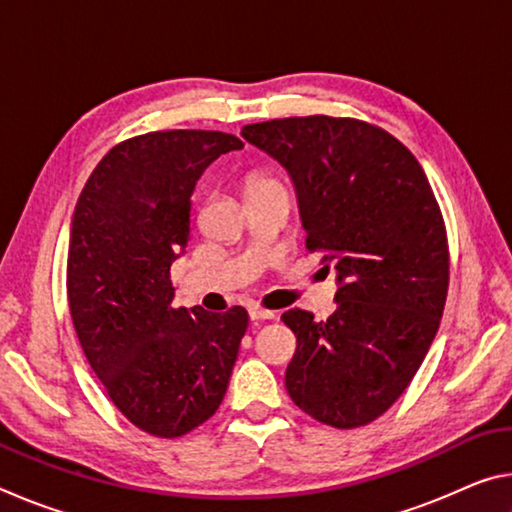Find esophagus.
Returning a JSON list of instances; mask_svg holds the SVG:
<instances>
[{"mask_svg": "<svg viewBox=\"0 0 512 512\" xmlns=\"http://www.w3.org/2000/svg\"><path fill=\"white\" fill-rule=\"evenodd\" d=\"M248 316L250 320H273L275 318V311H268V309H262V307H250L248 309Z\"/></svg>", "mask_w": 512, "mask_h": 512, "instance_id": "esophagus-1", "label": "esophagus"}]
</instances>
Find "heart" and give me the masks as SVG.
Returning a JSON list of instances; mask_svg holds the SVG:
<instances>
[{
	"label": "heart",
	"mask_w": 512,
	"mask_h": 512,
	"mask_svg": "<svg viewBox=\"0 0 512 512\" xmlns=\"http://www.w3.org/2000/svg\"><path fill=\"white\" fill-rule=\"evenodd\" d=\"M266 187H282V185L271 176H262V173H255V176L248 178L246 192H250V189H266Z\"/></svg>",
	"instance_id": "obj_1"
}]
</instances>
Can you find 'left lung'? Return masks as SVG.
I'll return each instance as SVG.
<instances>
[{
  "mask_svg": "<svg viewBox=\"0 0 512 512\" xmlns=\"http://www.w3.org/2000/svg\"><path fill=\"white\" fill-rule=\"evenodd\" d=\"M241 137L289 173L307 248L336 273L327 320L293 307L287 391L318 422L379 418L427 357L443 318L449 253L418 160L377 126L325 115L248 124Z\"/></svg>",
  "mask_w": 512,
  "mask_h": 512,
  "instance_id": "left-lung-1",
  "label": "left lung"
}]
</instances>
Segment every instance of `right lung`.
I'll return each instance as SVG.
<instances>
[{
    "label": "right lung",
    "instance_id": "add662e5",
    "mask_svg": "<svg viewBox=\"0 0 512 512\" xmlns=\"http://www.w3.org/2000/svg\"><path fill=\"white\" fill-rule=\"evenodd\" d=\"M219 131H162L106 153L76 203L67 250L74 329L110 400L135 427L178 438L228 391L244 307L173 309L171 264L185 255L198 178L228 151Z\"/></svg>",
    "mask_w": 512,
    "mask_h": 512
}]
</instances>
